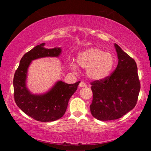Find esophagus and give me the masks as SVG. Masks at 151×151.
<instances>
[{
  "mask_svg": "<svg viewBox=\"0 0 151 151\" xmlns=\"http://www.w3.org/2000/svg\"><path fill=\"white\" fill-rule=\"evenodd\" d=\"M79 86L80 87H86V84L84 83V82H81L80 84H79Z\"/></svg>",
  "mask_w": 151,
  "mask_h": 151,
  "instance_id": "34e87169",
  "label": "esophagus"
}]
</instances>
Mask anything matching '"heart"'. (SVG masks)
<instances>
[{"mask_svg":"<svg viewBox=\"0 0 151 151\" xmlns=\"http://www.w3.org/2000/svg\"><path fill=\"white\" fill-rule=\"evenodd\" d=\"M78 65L86 69L88 77L93 81L105 78L109 75L115 63V58L111 52H104L99 48L93 47L79 52L76 57ZM74 70H77V66L70 63Z\"/></svg>","mask_w":151,"mask_h":151,"instance_id":"obj_1","label":"heart"}]
</instances>
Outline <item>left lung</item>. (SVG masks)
I'll use <instances>...</instances> for the list:
<instances>
[{
	"label": "left lung",
	"instance_id": "8db88e82",
	"mask_svg": "<svg viewBox=\"0 0 151 151\" xmlns=\"http://www.w3.org/2000/svg\"><path fill=\"white\" fill-rule=\"evenodd\" d=\"M119 63L111 75L91 83V112L100 121L121 118L134 109L140 89L137 66L133 58L114 44Z\"/></svg>",
	"mask_w": 151,
	"mask_h": 151
}]
</instances>
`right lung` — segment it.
I'll return each mask as SVG.
<instances>
[{
    "label": "right lung",
    "mask_w": 151,
    "mask_h": 151,
    "mask_svg": "<svg viewBox=\"0 0 151 151\" xmlns=\"http://www.w3.org/2000/svg\"><path fill=\"white\" fill-rule=\"evenodd\" d=\"M45 43L36 46L24 54L14 75V97L17 105L36 121L51 122L61 118L67 109L68 101L77 90L80 81L67 84L58 81L47 93L32 94L27 87L28 68L32 60L43 57H58L61 48H45Z\"/></svg>",
    "instance_id": "1"
}]
</instances>
